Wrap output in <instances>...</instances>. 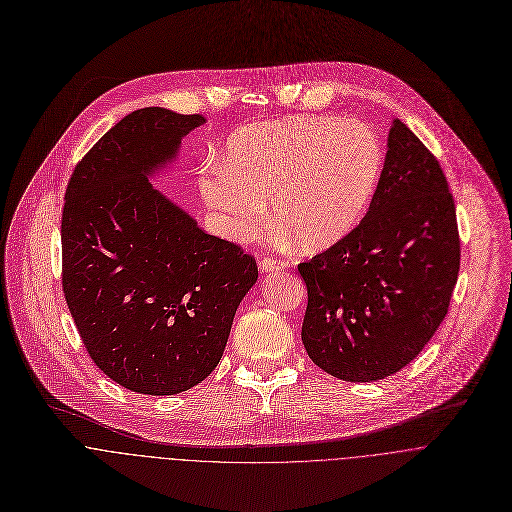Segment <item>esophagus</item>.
I'll list each match as a JSON object with an SVG mask.
<instances>
[{"label":"esophagus","mask_w":512,"mask_h":512,"mask_svg":"<svg viewBox=\"0 0 512 512\" xmlns=\"http://www.w3.org/2000/svg\"><path fill=\"white\" fill-rule=\"evenodd\" d=\"M263 273H273V271H281L287 267V263L283 259H275V257H263L259 263Z\"/></svg>","instance_id":"1"}]
</instances>
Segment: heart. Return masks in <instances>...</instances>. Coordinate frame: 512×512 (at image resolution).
<instances>
[{"mask_svg":"<svg viewBox=\"0 0 512 512\" xmlns=\"http://www.w3.org/2000/svg\"><path fill=\"white\" fill-rule=\"evenodd\" d=\"M384 148L354 120L315 116L267 120L235 130L223 164L199 175V191L225 237L247 243L271 215L305 251L346 239L380 187Z\"/></svg>","mask_w":512,"mask_h":512,"instance_id":"obj_1","label":"heart"}]
</instances>
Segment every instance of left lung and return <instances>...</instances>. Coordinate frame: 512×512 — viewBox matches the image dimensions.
Masks as SVG:
<instances>
[{
    "label": "left lung",
    "instance_id": "obj_1",
    "mask_svg": "<svg viewBox=\"0 0 512 512\" xmlns=\"http://www.w3.org/2000/svg\"><path fill=\"white\" fill-rule=\"evenodd\" d=\"M460 269L454 199L434 154L398 118L362 223L299 263L301 339L323 372L384 380L408 366L448 313Z\"/></svg>",
    "mask_w": 512,
    "mask_h": 512
}]
</instances>
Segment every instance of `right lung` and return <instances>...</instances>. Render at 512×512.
Returning <instances> with one entry per match:
<instances>
[{"mask_svg": "<svg viewBox=\"0 0 512 512\" xmlns=\"http://www.w3.org/2000/svg\"><path fill=\"white\" fill-rule=\"evenodd\" d=\"M201 114L140 108L78 162L62 213V287L92 362L122 388L173 396L219 364L257 281L243 249L207 235L150 181Z\"/></svg>", "mask_w": 512, "mask_h": 512, "instance_id": "add662e5", "label": "right lung"}]
</instances>
